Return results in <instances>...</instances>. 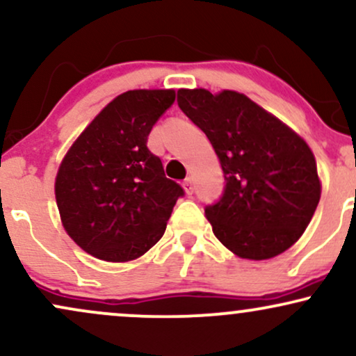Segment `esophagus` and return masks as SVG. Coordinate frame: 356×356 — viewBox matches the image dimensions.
I'll return each mask as SVG.
<instances>
[{
  "instance_id": "1",
  "label": "esophagus",
  "mask_w": 356,
  "mask_h": 356,
  "mask_svg": "<svg viewBox=\"0 0 356 356\" xmlns=\"http://www.w3.org/2000/svg\"><path fill=\"white\" fill-rule=\"evenodd\" d=\"M184 189H186L187 194H194V181H192V177H186V181H184Z\"/></svg>"
}]
</instances>
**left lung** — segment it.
Masks as SVG:
<instances>
[{"label": "left lung", "mask_w": 356, "mask_h": 356, "mask_svg": "<svg viewBox=\"0 0 356 356\" xmlns=\"http://www.w3.org/2000/svg\"><path fill=\"white\" fill-rule=\"evenodd\" d=\"M177 104L206 134L222 167V194L204 209L216 238L254 261L291 248L321 194L306 142L243 93L182 88Z\"/></svg>", "instance_id": "obj_1"}]
</instances>
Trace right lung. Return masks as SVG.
I'll list each match as a JSON object with an SVG mask.
<instances>
[{"mask_svg": "<svg viewBox=\"0 0 356 356\" xmlns=\"http://www.w3.org/2000/svg\"><path fill=\"white\" fill-rule=\"evenodd\" d=\"M174 90H130L112 100L65 155L55 195L65 231L88 254L132 261L164 236L184 189L147 147Z\"/></svg>", "mask_w": 356, "mask_h": 356, "instance_id": "add662e5", "label": "right lung"}]
</instances>
